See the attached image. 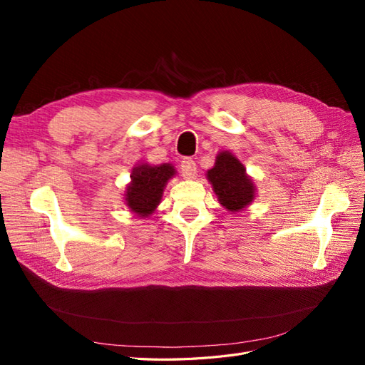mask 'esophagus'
<instances>
[{
  "label": "esophagus",
  "instance_id": "1",
  "mask_svg": "<svg viewBox=\"0 0 365 365\" xmlns=\"http://www.w3.org/2000/svg\"><path fill=\"white\" fill-rule=\"evenodd\" d=\"M181 175L184 180H193L196 176V163L192 158H184L181 161Z\"/></svg>",
  "mask_w": 365,
  "mask_h": 365
}]
</instances>
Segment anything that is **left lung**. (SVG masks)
I'll list each match as a JSON object with an SVG mask.
<instances>
[{
	"instance_id": "left-lung-1",
	"label": "left lung",
	"mask_w": 365,
	"mask_h": 365,
	"mask_svg": "<svg viewBox=\"0 0 365 365\" xmlns=\"http://www.w3.org/2000/svg\"><path fill=\"white\" fill-rule=\"evenodd\" d=\"M207 180L212 182L219 202L228 212L244 210L256 195V185L247 175L244 164L228 150L217 153L215 165L207 172Z\"/></svg>"
}]
</instances>
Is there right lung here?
I'll return each instance as SVG.
<instances>
[{
  "instance_id": "obj_1",
  "label": "right lung",
  "mask_w": 365,
  "mask_h": 365,
  "mask_svg": "<svg viewBox=\"0 0 365 365\" xmlns=\"http://www.w3.org/2000/svg\"><path fill=\"white\" fill-rule=\"evenodd\" d=\"M173 175L175 168L168 163L160 165L145 163L132 169L130 184H128L125 193V201L130 212L140 217H148L155 212L164 187Z\"/></svg>"
}]
</instances>
